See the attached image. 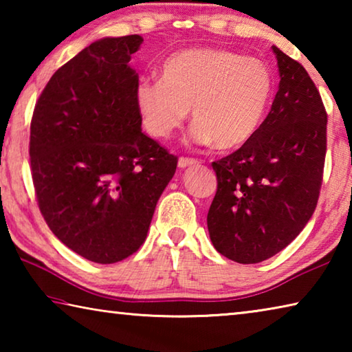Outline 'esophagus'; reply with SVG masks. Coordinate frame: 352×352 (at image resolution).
I'll return each mask as SVG.
<instances>
[{"label":"esophagus","mask_w":352,"mask_h":352,"mask_svg":"<svg viewBox=\"0 0 352 352\" xmlns=\"http://www.w3.org/2000/svg\"><path fill=\"white\" fill-rule=\"evenodd\" d=\"M199 162L195 158H188V157H180L178 158V168L180 169H184V168H188V166H194V164H197Z\"/></svg>","instance_id":"1"}]
</instances>
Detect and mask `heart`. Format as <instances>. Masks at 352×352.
Masks as SVG:
<instances>
[{
    "mask_svg": "<svg viewBox=\"0 0 352 352\" xmlns=\"http://www.w3.org/2000/svg\"><path fill=\"white\" fill-rule=\"evenodd\" d=\"M267 65L222 47H188L169 56L160 80H142L135 102L155 138L180 129L192 107V138L217 151H234L261 126L272 96Z\"/></svg>",
    "mask_w": 352,
    "mask_h": 352,
    "instance_id": "heart-1",
    "label": "heart"
}]
</instances>
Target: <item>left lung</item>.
Here are the masks:
<instances>
[{"label":"left lung","mask_w":352,"mask_h":352,"mask_svg":"<svg viewBox=\"0 0 352 352\" xmlns=\"http://www.w3.org/2000/svg\"><path fill=\"white\" fill-rule=\"evenodd\" d=\"M279 90L256 133L212 163L217 190L208 231L220 254L256 264L301 233L320 197L327 115L307 71L276 46Z\"/></svg>","instance_id":"1"}]
</instances>
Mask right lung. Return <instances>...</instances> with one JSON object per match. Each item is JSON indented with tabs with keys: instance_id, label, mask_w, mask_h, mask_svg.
<instances>
[{
	"instance_id": "1",
	"label": "right lung",
	"mask_w": 352,
	"mask_h": 352,
	"mask_svg": "<svg viewBox=\"0 0 352 352\" xmlns=\"http://www.w3.org/2000/svg\"><path fill=\"white\" fill-rule=\"evenodd\" d=\"M141 35L102 38L58 68L35 104L31 174L41 216L60 242L98 264L144 243L178 158L141 129L129 67Z\"/></svg>"
}]
</instances>
